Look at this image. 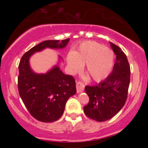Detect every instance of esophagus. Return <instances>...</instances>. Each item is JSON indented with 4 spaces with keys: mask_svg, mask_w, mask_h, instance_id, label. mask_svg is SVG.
Returning <instances> with one entry per match:
<instances>
[{
    "mask_svg": "<svg viewBox=\"0 0 148 148\" xmlns=\"http://www.w3.org/2000/svg\"><path fill=\"white\" fill-rule=\"evenodd\" d=\"M84 85L81 82H77L76 83V91L78 93L82 92L84 90Z\"/></svg>",
    "mask_w": 148,
    "mask_h": 148,
    "instance_id": "obj_1",
    "label": "esophagus"
}]
</instances>
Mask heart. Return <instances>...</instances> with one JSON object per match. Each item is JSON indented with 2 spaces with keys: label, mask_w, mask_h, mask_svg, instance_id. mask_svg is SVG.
<instances>
[{
  "label": "heart",
  "mask_w": 148,
  "mask_h": 148,
  "mask_svg": "<svg viewBox=\"0 0 148 148\" xmlns=\"http://www.w3.org/2000/svg\"><path fill=\"white\" fill-rule=\"evenodd\" d=\"M115 55L111 49L95 42H84L77 51L70 53L67 58L72 74L79 72L86 64V71L94 81H103L109 76L114 66Z\"/></svg>",
  "instance_id": "b5f03b06"
}]
</instances>
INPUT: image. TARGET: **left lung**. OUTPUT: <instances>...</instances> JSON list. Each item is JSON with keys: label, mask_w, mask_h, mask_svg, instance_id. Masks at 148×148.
<instances>
[{"label": "left lung", "mask_w": 148, "mask_h": 148, "mask_svg": "<svg viewBox=\"0 0 148 148\" xmlns=\"http://www.w3.org/2000/svg\"><path fill=\"white\" fill-rule=\"evenodd\" d=\"M116 61L111 74L94 86H86L90 101L84 108L86 116L97 122L109 120L126 102L130 82V67L126 55L120 47L110 42Z\"/></svg>", "instance_id": "obj_1"}]
</instances>
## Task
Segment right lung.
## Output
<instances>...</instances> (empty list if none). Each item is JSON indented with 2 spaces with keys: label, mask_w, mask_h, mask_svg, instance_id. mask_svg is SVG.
I'll return each mask as SVG.
<instances>
[{
  "label": "right lung",
  "mask_w": 148,
  "mask_h": 148,
  "mask_svg": "<svg viewBox=\"0 0 148 148\" xmlns=\"http://www.w3.org/2000/svg\"><path fill=\"white\" fill-rule=\"evenodd\" d=\"M69 39L46 40L30 49L21 58L18 65V88L19 95L32 116L43 123H53L64 113L67 99L76 94L75 80L60 70L62 58L46 73L35 72L30 64L34 53L45 49L65 48Z\"/></svg>",
  "instance_id": "right-lung-1"
}]
</instances>
